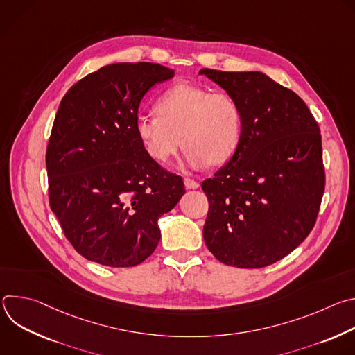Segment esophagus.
<instances>
[{
    "label": "esophagus",
    "mask_w": 355,
    "mask_h": 355,
    "mask_svg": "<svg viewBox=\"0 0 355 355\" xmlns=\"http://www.w3.org/2000/svg\"><path fill=\"white\" fill-rule=\"evenodd\" d=\"M184 185H185L187 189H196V188H199V182H196V181H193L191 178H185L184 180Z\"/></svg>",
    "instance_id": "34e87169"
}]
</instances>
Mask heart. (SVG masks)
<instances>
[{"label":"heart","mask_w":355,"mask_h":355,"mask_svg":"<svg viewBox=\"0 0 355 355\" xmlns=\"http://www.w3.org/2000/svg\"><path fill=\"white\" fill-rule=\"evenodd\" d=\"M157 112L139 114L135 132L147 155L167 163L185 144V163L193 170L229 162L240 146L243 114L225 91L180 83L160 95Z\"/></svg>","instance_id":"b5f03b06"}]
</instances>
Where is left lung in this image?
<instances>
[{"mask_svg": "<svg viewBox=\"0 0 355 355\" xmlns=\"http://www.w3.org/2000/svg\"><path fill=\"white\" fill-rule=\"evenodd\" d=\"M240 105L234 156L202 182L204 240L223 264L261 268L288 256L315 226L324 191L320 129L306 104L261 71L202 69Z\"/></svg>", "mask_w": 355, "mask_h": 355, "instance_id": "left-lung-1", "label": "left lung"}]
</instances>
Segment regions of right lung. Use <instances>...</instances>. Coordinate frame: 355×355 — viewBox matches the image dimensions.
Here are the masks:
<instances>
[{
	"instance_id": "1",
	"label": "right lung",
	"mask_w": 355,
	"mask_h": 355,
	"mask_svg": "<svg viewBox=\"0 0 355 355\" xmlns=\"http://www.w3.org/2000/svg\"><path fill=\"white\" fill-rule=\"evenodd\" d=\"M173 77L156 63H114L62 99L46 153L50 208L89 261L143 263L160 241L159 218L185 193L182 178L151 159L135 132L143 96Z\"/></svg>"
}]
</instances>
